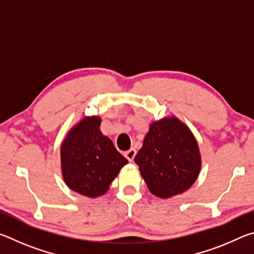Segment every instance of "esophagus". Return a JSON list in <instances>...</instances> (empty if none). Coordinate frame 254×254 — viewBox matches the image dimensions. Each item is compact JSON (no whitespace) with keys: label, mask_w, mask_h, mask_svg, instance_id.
Returning <instances> with one entry per match:
<instances>
[{"label":"esophagus","mask_w":254,"mask_h":254,"mask_svg":"<svg viewBox=\"0 0 254 254\" xmlns=\"http://www.w3.org/2000/svg\"><path fill=\"white\" fill-rule=\"evenodd\" d=\"M135 154H136V151H135V149H133V148H131L130 150H127V151L124 152V156H126V158L130 162L133 161V159H134Z\"/></svg>","instance_id":"obj_1"}]
</instances>
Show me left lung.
<instances>
[{"label":"left lung","instance_id":"left-lung-1","mask_svg":"<svg viewBox=\"0 0 254 254\" xmlns=\"http://www.w3.org/2000/svg\"><path fill=\"white\" fill-rule=\"evenodd\" d=\"M134 162L150 192L160 198L188 190L201 168L198 143L190 128L176 117L150 124Z\"/></svg>","mask_w":254,"mask_h":254}]
</instances>
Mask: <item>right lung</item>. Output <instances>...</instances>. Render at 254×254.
Listing matches in <instances>:
<instances>
[{"mask_svg":"<svg viewBox=\"0 0 254 254\" xmlns=\"http://www.w3.org/2000/svg\"><path fill=\"white\" fill-rule=\"evenodd\" d=\"M101 122L97 115L83 118L60 145L64 182L71 190L89 198L106 194L128 162L101 132Z\"/></svg>","mask_w":254,"mask_h":254,"instance_id":"1","label":"right lung"}]
</instances>
